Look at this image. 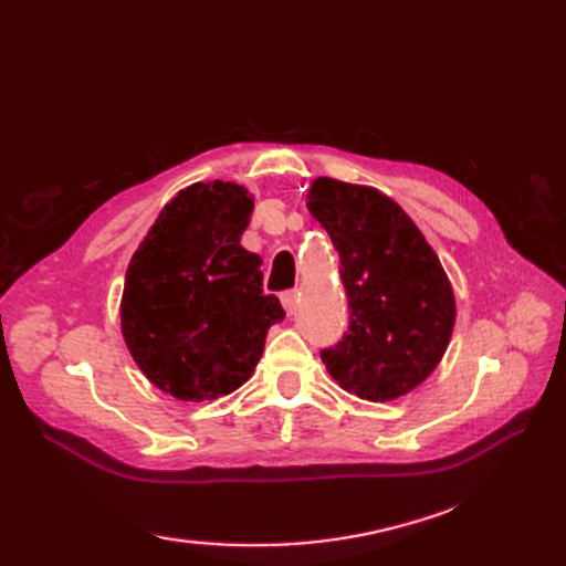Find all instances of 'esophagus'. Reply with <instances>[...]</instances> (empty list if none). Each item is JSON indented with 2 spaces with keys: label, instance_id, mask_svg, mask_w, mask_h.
Wrapping results in <instances>:
<instances>
[{
  "label": "esophagus",
  "instance_id": "esophagus-1",
  "mask_svg": "<svg viewBox=\"0 0 566 566\" xmlns=\"http://www.w3.org/2000/svg\"><path fill=\"white\" fill-rule=\"evenodd\" d=\"M297 297H300L297 290H287V293H283V295H281V302H283L285 312H287L290 316H293V314L297 312Z\"/></svg>",
  "mask_w": 566,
  "mask_h": 566
}]
</instances>
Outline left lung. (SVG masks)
<instances>
[{
	"instance_id": "8db88e82",
	"label": "left lung",
	"mask_w": 566,
	"mask_h": 566,
	"mask_svg": "<svg viewBox=\"0 0 566 566\" xmlns=\"http://www.w3.org/2000/svg\"><path fill=\"white\" fill-rule=\"evenodd\" d=\"M306 208L328 231L349 297V333L321 349L325 368L356 397L391 401L441 361L455 300L437 252L391 198L321 177Z\"/></svg>"
}]
</instances>
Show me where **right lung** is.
<instances>
[{"mask_svg":"<svg viewBox=\"0 0 566 566\" xmlns=\"http://www.w3.org/2000/svg\"><path fill=\"white\" fill-rule=\"evenodd\" d=\"M254 202L231 181L179 191L134 252L119 318L136 366L181 401H212L250 380L279 297L241 245Z\"/></svg>","mask_w":566,"mask_h":566,"instance_id":"obj_1","label":"right lung"}]
</instances>
